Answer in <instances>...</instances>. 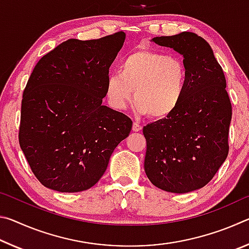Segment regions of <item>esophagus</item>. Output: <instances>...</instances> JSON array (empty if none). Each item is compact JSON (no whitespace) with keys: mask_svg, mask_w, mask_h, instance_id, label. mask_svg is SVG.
<instances>
[{"mask_svg":"<svg viewBox=\"0 0 249 249\" xmlns=\"http://www.w3.org/2000/svg\"><path fill=\"white\" fill-rule=\"evenodd\" d=\"M142 129V126L140 123H137V122H134V123H133V130H134V132H141Z\"/></svg>","mask_w":249,"mask_h":249,"instance_id":"obj_1","label":"esophagus"}]
</instances>
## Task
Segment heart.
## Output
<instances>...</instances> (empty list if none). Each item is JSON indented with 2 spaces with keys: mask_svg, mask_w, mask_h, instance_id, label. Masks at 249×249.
Returning <instances> with one entry per match:
<instances>
[{
  "mask_svg": "<svg viewBox=\"0 0 249 249\" xmlns=\"http://www.w3.org/2000/svg\"><path fill=\"white\" fill-rule=\"evenodd\" d=\"M187 86L188 71L182 59L161 52L138 49L122 60L119 73L108 75L105 96L113 108L122 109L133 94L138 114L163 120L182 102Z\"/></svg>",
  "mask_w": 249,
  "mask_h": 249,
  "instance_id": "1",
  "label": "heart"
}]
</instances>
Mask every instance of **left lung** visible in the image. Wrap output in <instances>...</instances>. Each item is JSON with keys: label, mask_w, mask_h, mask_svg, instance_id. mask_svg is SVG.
Returning <instances> with one entry per match:
<instances>
[{"label": "left lung", "mask_w": 249, "mask_h": 249, "mask_svg": "<svg viewBox=\"0 0 249 249\" xmlns=\"http://www.w3.org/2000/svg\"><path fill=\"white\" fill-rule=\"evenodd\" d=\"M183 56L188 86L170 116L146 125L145 172L156 187L187 193L208 184L229 155L231 104L222 67L195 33L155 37Z\"/></svg>", "instance_id": "8db88e82"}]
</instances>
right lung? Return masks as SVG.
I'll return each instance as SVG.
<instances>
[{"label":"right lung","instance_id":"add662e5","mask_svg":"<svg viewBox=\"0 0 249 249\" xmlns=\"http://www.w3.org/2000/svg\"><path fill=\"white\" fill-rule=\"evenodd\" d=\"M125 33L68 39L41 57L23 92L18 142L39 182L59 192L90 189L128 136V116L102 104Z\"/></svg>","mask_w":249,"mask_h":249}]
</instances>
